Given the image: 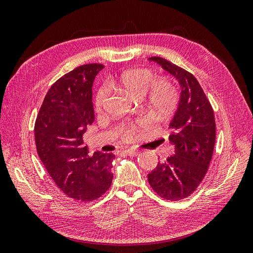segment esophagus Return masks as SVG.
Returning a JSON list of instances; mask_svg holds the SVG:
<instances>
[{"label": "esophagus", "instance_id": "1", "mask_svg": "<svg viewBox=\"0 0 253 253\" xmlns=\"http://www.w3.org/2000/svg\"><path fill=\"white\" fill-rule=\"evenodd\" d=\"M125 153L126 154H127V155H129V156H137L139 154V151L138 150H133V149H126V150H125Z\"/></svg>", "mask_w": 253, "mask_h": 253}]
</instances>
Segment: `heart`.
Segmentation results:
<instances>
[{"mask_svg": "<svg viewBox=\"0 0 253 253\" xmlns=\"http://www.w3.org/2000/svg\"><path fill=\"white\" fill-rule=\"evenodd\" d=\"M155 79L154 73L148 68H133L121 73L118 77L112 80L113 86L122 89L131 97L139 99L145 95L148 108L156 115L169 114L177 101V93L174 84L168 78ZM106 97L108 88L102 86L98 89L95 97L96 110H101ZM136 129L135 125L119 127L118 133L122 138L131 139Z\"/></svg>", "mask_w": 253, "mask_h": 253, "instance_id": "1", "label": "heart"}]
</instances>
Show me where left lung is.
Segmentation results:
<instances>
[{"label": "left lung", "mask_w": 253, "mask_h": 253, "mask_svg": "<svg viewBox=\"0 0 253 253\" xmlns=\"http://www.w3.org/2000/svg\"><path fill=\"white\" fill-rule=\"evenodd\" d=\"M180 85V97L169 127L174 155L148 174L152 189L167 201H180L192 194L208 171L215 144L212 106L192 74L164 58L152 57Z\"/></svg>", "instance_id": "8db88e82"}]
</instances>
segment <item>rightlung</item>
<instances>
[{
  "label": "right lung",
  "instance_id": "obj_1",
  "mask_svg": "<svg viewBox=\"0 0 253 253\" xmlns=\"http://www.w3.org/2000/svg\"><path fill=\"white\" fill-rule=\"evenodd\" d=\"M102 64H84L52 84L35 124L38 155L56 185L68 197L91 202L108 191L113 180L112 153L88 155L83 143L93 124L91 86Z\"/></svg>",
  "mask_w": 253,
  "mask_h": 253
}]
</instances>
